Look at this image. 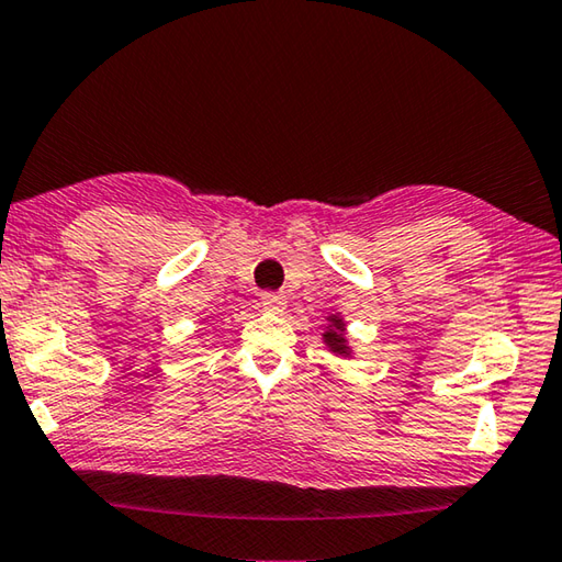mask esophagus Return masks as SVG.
<instances>
[{"label": "esophagus", "instance_id": "34e87169", "mask_svg": "<svg viewBox=\"0 0 562 562\" xmlns=\"http://www.w3.org/2000/svg\"><path fill=\"white\" fill-rule=\"evenodd\" d=\"M260 304L268 312H282L284 307H288V300H284V294H280V292H262Z\"/></svg>", "mask_w": 562, "mask_h": 562}]
</instances>
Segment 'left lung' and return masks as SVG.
I'll list each match as a JSON object with an SVG mask.
<instances>
[{
    "mask_svg": "<svg viewBox=\"0 0 562 562\" xmlns=\"http://www.w3.org/2000/svg\"><path fill=\"white\" fill-rule=\"evenodd\" d=\"M329 322H331V326L324 331L326 346H329V349H331L334 353L349 356L351 351H349V346H346V339H344V326H346V324L339 319V316H331Z\"/></svg>",
    "mask_w": 562,
    "mask_h": 562,
    "instance_id": "left-lung-1",
    "label": "left lung"
}]
</instances>
